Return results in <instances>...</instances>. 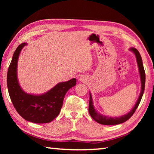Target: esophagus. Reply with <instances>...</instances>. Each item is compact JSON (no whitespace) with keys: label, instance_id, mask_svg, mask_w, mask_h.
I'll return each instance as SVG.
<instances>
[{"label":"esophagus","instance_id":"esophagus-1","mask_svg":"<svg viewBox=\"0 0 154 154\" xmlns=\"http://www.w3.org/2000/svg\"><path fill=\"white\" fill-rule=\"evenodd\" d=\"M78 80L80 82H83V83H85L88 82V79H87V77H85L84 75H82V76H81Z\"/></svg>","mask_w":154,"mask_h":154}]
</instances>
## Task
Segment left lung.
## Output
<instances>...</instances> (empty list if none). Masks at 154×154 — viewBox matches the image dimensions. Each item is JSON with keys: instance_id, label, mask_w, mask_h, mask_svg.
Segmentation results:
<instances>
[{"instance_id": "left-lung-1", "label": "left lung", "mask_w": 154, "mask_h": 154, "mask_svg": "<svg viewBox=\"0 0 154 154\" xmlns=\"http://www.w3.org/2000/svg\"><path fill=\"white\" fill-rule=\"evenodd\" d=\"M129 50L130 51H132V53H134L135 56H136L138 69H139V72L140 75V83H141V88H140V92L139 96V98H138L137 103H135L134 106H133V108H132L131 110L128 112V113L119 117H111L109 116H105V115L101 114L97 111V110H96L94 107V105L92 94H91V93L90 92L89 109H88L89 113L91 116V117H92V118L94 119L96 122H98V123L100 124L118 125V124L124 123V122L127 121L128 119H129L130 118V117L134 114L135 111H136V109L138 107V106L139 105L140 100H141L143 94V93H144L145 84V72L144 67H143L142 58H141V56L140 55L139 51H138L137 49H135L134 48H130L129 49Z\"/></svg>"}]
</instances>
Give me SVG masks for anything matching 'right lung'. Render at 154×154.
<instances>
[{
	"instance_id": "right-lung-1",
	"label": "right lung",
	"mask_w": 154,
	"mask_h": 154,
	"mask_svg": "<svg viewBox=\"0 0 154 154\" xmlns=\"http://www.w3.org/2000/svg\"><path fill=\"white\" fill-rule=\"evenodd\" d=\"M26 43L17 47L13 56L7 72V88L15 109L26 121L45 124L54 120L60 112L65 94L76 85V79L60 82L45 93L33 94L26 92L20 86L17 78V62L20 52Z\"/></svg>"
}]
</instances>
